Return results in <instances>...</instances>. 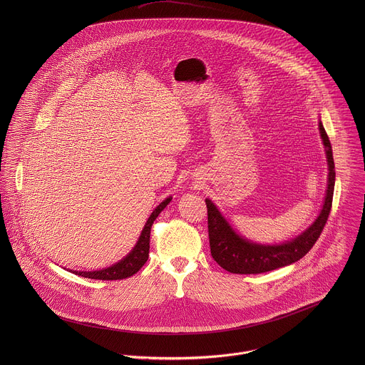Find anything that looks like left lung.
<instances>
[{
  "label": "left lung",
  "instance_id": "obj_1",
  "mask_svg": "<svg viewBox=\"0 0 365 365\" xmlns=\"http://www.w3.org/2000/svg\"><path fill=\"white\" fill-rule=\"evenodd\" d=\"M320 136L326 149L327 165H329V180H327V191L324 197V204L319 216L312 225L298 237L291 242H285L282 245L265 246L253 243L242 236H239L232 226L225 220L219 209L213 205L210 200H205L208 209V233L209 247L213 260L216 261L222 268L233 274H261L267 271L277 269L279 267L289 265L295 261L302 259L311 249L316 240L319 239L333 201L334 191V160L331 145L329 136L319 122Z\"/></svg>",
  "mask_w": 365,
  "mask_h": 365
}]
</instances>
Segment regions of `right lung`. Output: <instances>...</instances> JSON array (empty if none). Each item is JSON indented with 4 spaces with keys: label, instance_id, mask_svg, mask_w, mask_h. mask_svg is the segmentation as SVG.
I'll return each instance as SVG.
<instances>
[{
    "label": "right lung",
    "instance_id": "1",
    "mask_svg": "<svg viewBox=\"0 0 365 365\" xmlns=\"http://www.w3.org/2000/svg\"><path fill=\"white\" fill-rule=\"evenodd\" d=\"M171 201V197L165 198L158 207H157L152 215L149 216L142 235L133 247V250L119 262L104 268V269H97V271H73L76 275H81L84 278H91V279H103V281H112V279H123L129 278L133 274H136L149 259V249H150V230L152 225L156 220L158 213L165 208Z\"/></svg>",
    "mask_w": 365,
    "mask_h": 365
}]
</instances>
